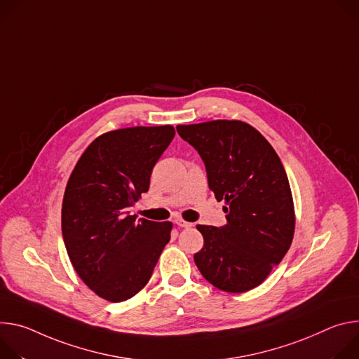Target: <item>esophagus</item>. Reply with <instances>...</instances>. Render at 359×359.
Segmentation results:
<instances>
[{
  "label": "esophagus",
  "instance_id": "obj_1",
  "mask_svg": "<svg viewBox=\"0 0 359 359\" xmlns=\"http://www.w3.org/2000/svg\"><path fill=\"white\" fill-rule=\"evenodd\" d=\"M175 224H177L178 226H181V228H189V226H192L191 222H187V221H184V219H175Z\"/></svg>",
  "mask_w": 359,
  "mask_h": 359
}]
</instances>
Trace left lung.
<instances>
[{"instance_id": "8db88e82", "label": "left lung", "mask_w": 359, "mask_h": 359, "mask_svg": "<svg viewBox=\"0 0 359 359\" xmlns=\"http://www.w3.org/2000/svg\"><path fill=\"white\" fill-rule=\"evenodd\" d=\"M177 131L200 154L210 189L226 204L224 226L196 225L204 247L194 261L218 290L250 291L281 262L294 238V201L281 159L243 121L217 119Z\"/></svg>"}]
</instances>
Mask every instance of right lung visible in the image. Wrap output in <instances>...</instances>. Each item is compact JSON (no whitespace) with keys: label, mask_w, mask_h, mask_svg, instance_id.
<instances>
[{"label":"right lung","mask_w":359,"mask_h":359,"mask_svg":"<svg viewBox=\"0 0 359 359\" xmlns=\"http://www.w3.org/2000/svg\"><path fill=\"white\" fill-rule=\"evenodd\" d=\"M171 126L105 133L84 151L67 182L61 226L79 278L98 297L123 302L149 281L171 238V222L130 215L171 144Z\"/></svg>","instance_id":"1"}]
</instances>
